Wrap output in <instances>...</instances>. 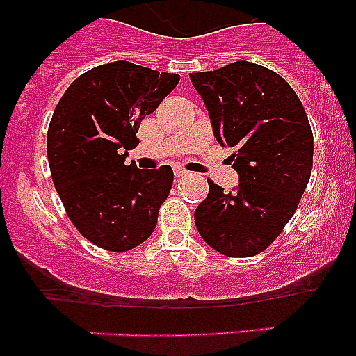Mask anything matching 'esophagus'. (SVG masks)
I'll return each mask as SVG.
<instances>
[{"instance_id": "34e87169", "label": "esophagus", "mask_w": 356, "mask_h": 356, "mask_svg": "<svg viewBox=\"0 0 356 356\" xmlns=\"http://www.w3.org/2000/svg\"><path fill=\"white\" fill-rule=\"evenodd\" d=\"M175 175H176V178H180V176L187 175V171H185L184 168H175Z\"/></svg>"}]
</instances>
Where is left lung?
Masks as SVG:
<instances>
[{"instance_id":"8db88e82","label":"left lung","mask_w":356,"mask_h":356,"mask_svg":"<svg viewBox=\"0 0 356 356\" xmlns=\"http://www.w3.org/2000/svg\"><path fill=\"white\" fill-rule=\"evenodd\" d=\"M205 102L213 135L234 147L237 191L209 181L194 212L203 241L219 253L244 259L262 253L282 234L307 188L314 135L291 85L271 69L238 60L216 71L191 72Z\"/></svg>"}]
</instances>
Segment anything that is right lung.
Instances as JSON below:
<instances>
[{"mask_svg": "<svg viewBox=\"0 0 356 356\" xmlns=\"http://www.w3.org/2000/svg\"><path fill=\"white\" fill-rule=\"evenodd\" d=\"M180 81L131 62L97 65L72 81L48 128L53 184L74 228L106 251L134 250L153 234L172 169L124 163L140 121Z\"/></svg>", "mask_w": 356, "mask_h": 356, "instance_id": "add662e5", "label": "right lung"}]
</instances>
